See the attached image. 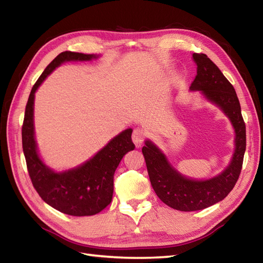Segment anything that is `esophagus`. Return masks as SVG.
<instances>
[{"instance_id":"34e87169","label":"esophagus","mask_w":263,"mask_h":263,"mask_svg":"<svg viewBox=\"0 0 263 263\" xmlns=\"http://www.w3.org/2000/svg\"><path fill=\"white\" fill-rule=\"evenodd\" d=\"M145 137H146V133L143 129H141V127H137V129L133 130L132 140L137 146H140L143 143Z\"/></svg>"}]
</instances>
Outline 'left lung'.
Returning a JSON list of instances; mask_svg holds the SVG:
<instances>
[{"mask_svg":"<svg viewBox=\"0 0 263 263\" xmlns=\"http://www.w3.org/2000/svg\"><path fill=\"white\" fill-rule=\"evenodd\" d=\"M193 58L197 65V75L191 89L203 91L207 100L230 118L235 129V152L221 175L207 180H193L177 173L155 144L145 142L142 154L152 188L164 204L181 212L204 210L227 197L240 177L247 146L246 123L233 85L205 53H194Z\"/></svg>","mask_w":263,"mask_h":263,"instance_id":"obj_1","label":"left lung"}]
</instances>
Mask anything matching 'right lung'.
I'll return each mask as SVG.
<instances>
[{"label": "right lung", "instance_id": "1", "mask_svg": "<svg viewBox=\"0 0 263 263\" xmlns=\"http://www.w3.org/2000/svg\"><path fill=\"white\" fill-rule=\"evenodd\" d=\"M94 54L64 51L47 66L29 95L22 124V148L32 185L39 196L54 210L72 216L95 215L111 203L113 179L122 158L134 149L127 129L112 139L97 154L76 169L57 174L40 160L33 132L34 93L50 72L64 62L90 60Z\"/></svg>", "mask_w": 263, "mask_h": 263}]
</instances>
